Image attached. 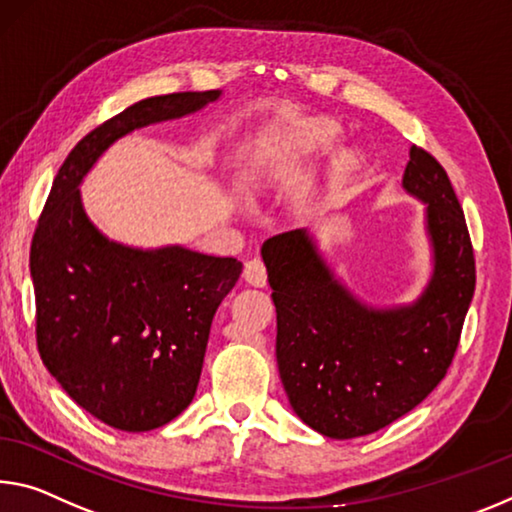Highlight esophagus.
<instances>
[{"mask_svg": "<svg viewBox=\"0 0 512 512\" xmlns=\"http://www.w3.org/2000/svg\"><path fill=\"white\" fill-rule=\"evenodd\" d=\"M243 280L253 287H266V266L262 259H248L243 266Z\"/></svg>", "mask_w": 512, "mask_h": 512, "instance_id": "obj_1", "label": "esophagus"}]
</instances>
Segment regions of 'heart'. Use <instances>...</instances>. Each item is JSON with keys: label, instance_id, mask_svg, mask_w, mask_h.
I'll use <instances>...</instances> for the list:
<instances>
[{"label": "heart", "instance_id": "obj_1", "mask_svg": "<svg viewBox=\"0 0 512 512\" xmlns=\"http://www.w3.org/2000/svg\"><path fill=\"white\" fill-rule=\"evenodd\" d=\"M342 136V125L328 116H312L300 118L294 127L289 129L287 136V150L294 154L296 159L310 157L321 150H328ZM360 154L355 150H346L337 154L330 168V196H335L337 189L348 180V175L360 166Z\"/></svg>", "mask_w": 512, "mask_h": 512}]
</instances>
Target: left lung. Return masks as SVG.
Segmentation results:
<instances>
[{"label": "left lung", "mask_w": 512, "mask_h": 512, "mask_svg": "<svg viewBox=\"0 0 512 512\" xmlns=\"http://www.w3.org/2000/svg\"><path fill=\"white\" fill-rule=\"evenodd\" d=\"M403 189L426 202L433 246L431 282L408 307L362 305L305 230L275 234L262 246L282 385L296 415L332 440L380 431L440 385L474 296L472 239L440 161L412 145Z\"/></svg>", "instance_id": "left-lung-1"}]
</instances>
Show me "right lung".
Masks as SVG:
<instances>
[{"mask_svg": "<svg viewBox=\"0 0 512 512\" xmlns=\"http://www.w3.org/2000/svg\"><path fill=\"white\" fill-rule=\"evenodd\" d=\"M218 97H148L88 132L56 173L31 241L40 360L72 401L118 431H152L189 408L212 319L241 262L109 241L88 221L79 182L120 136L189 116Z\"/></svg>", "mask_w": 512, "mask_h": 512, "instance_id": "obj_1", "label": "right lung"}]
</instances>
